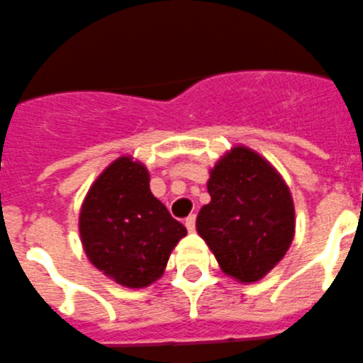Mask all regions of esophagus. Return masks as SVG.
Listing matches in <instances>:
<instances>
[{
  "instance_id": "esophagus-1",
  "label": "esophagus",
  "mask_w": 363,
  "mask_h": 363,
  "mask_svg": "<svg viewBox=\"0 0 363 363\" xmlns=\"http://www.w3.org/2000/svg\"><path fill=\"white\" fill-rule=\"evenodd\" d=\"M184 225H186V229H188L189 233H191V231H195V215H189L188 218H186Z\"/></svg>"
}]
</instances>
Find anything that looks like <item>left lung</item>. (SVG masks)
Listing matches in <instances>:
<instances>
[{
  "mask_svg": "<svg viewBox=\"0 0 363 363\" xmlns=\"http://www.w3.org/2000/svg\"><path fill=\"white\" fill-rule=\"evenodd\" d=\"M211 202L197 216V233L220 269L240 283L265 277L290 249L296 233L292 193L258 152L236 145L209 172Z\"/></svg>",
  "mask_w": 363,
  "mask_h": 363,
  "instance_id": "obj_1",
  "label": "left lung"
}]
</instances>
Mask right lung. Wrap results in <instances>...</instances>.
Segmentation results:
<instances>
[{
  "label": "right lung",
  "instance_id": "1",
  "mask_svg": "<svg viewBox=\"0 0 363 363\" xmlns=\"http://www.w3.org/2000/svg\"><path fill=\"white\" fill-rule=\"evenodd\" d=\"M89 262L127 289H145L162 276L186 228L152 195L143 162L121 155L87 191L79 216Z\"/></svg>",
  "mask_w": 363,
  "mask_h": 363
}]
</instances>
